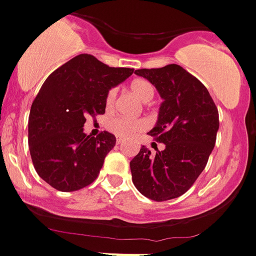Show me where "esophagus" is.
Masks as SVG:
<instances>
[{"instance_id":"obj_1","label":"esophagus","mask_w":256,"mask_h":256,"mask_svg":"<svg viewBox=\"0 0 256 256\" xmlns=\"http://www.w3.org/2000/svg\"><path fill=\"white\" fill-rule=\"evenodd\" d=\"M123 142H124V140H123V139H120V138H117V146H122V144H123Z\"/></svg>"}]
</instances>
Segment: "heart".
<instances>
[{
	"instance_id": "obj_1",
	"label": "heart",
	"mask_w": 256,
	"mask_h": 256,
	"mask_svg": "<svg viewBox=\"0 0 256 256\" xmlns=\"http://www.w3.org/2000/svg\"><path fill=\"white\" fill-rule=\"evenodd\" d=\"M130 90L140 102L148 103L153 100L154 97V87L152 83H149L146 80H136L130 83ZM116 97H117V90L116 88H110L106 97V106L108 110L114 106ZM110 132L116 134L117 136L123 139H129L136 136V134L140 133L144 128H146V123L140 120H127V118L118 117L114 118L108 124Z\"/></svg>"
}]
</instances>
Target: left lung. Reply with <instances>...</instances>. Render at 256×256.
Here are the masks:
<instances>
[{"mask_svg": "<svg viewBox=\"0 0 256 256\" xmlns=\"http://www.w3.org/2000/svg\"><path fill=\"white\" fill-rule=\"evenodd\" d=\"M160 94L158 120L149 136L164 144L146 146L130 160L134 186L146 198L164 202L183 196L208 163L219 129V113L206 86L178 64L136 70Z\"/></svg>", "mask_w": 256, "mask_h": 256, "instance_id": "1", "label": "left lung"}]
</instances>
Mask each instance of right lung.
Listing matches in <instances>:
<instances>
[{"label": "right lung", "instance_id": "right-lung-1", "mask_svg": "<svg viewBox=\"0 0 256 256\" xmlns=\"http://www.w3.org/2000/svg\"><path fill=\"white\" fill-rule=\"evenodd\" d=\"M133 72L84 53L48 76L28 118L32 163L46 183L57 190L74 192L96 180L116 136L106 130L87 136L86 118L104 114L108 90Z\"/></svg>", "mask_w": 256, "mask_h": 256}]
</instances>
